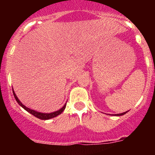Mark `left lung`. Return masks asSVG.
<instances>
[{"mask_svg": "<svg viewBox=\"0 0 155 155\" xmlns=\"http://www.w3.org/2000/svg\"><path fill=\"white\" fill-rule=\"evenodd\" d=\"M127 112H128V111H127V112H124V113H120V114H115L114 116H123V115H124V114H126V113H127Z\"/></svg>", "mask_w": 155, "mask_h": 155, "instance_id": "8db88e82", "label": "left lung"}]
</instances>
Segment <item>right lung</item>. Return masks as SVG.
<instances>
[{"label":"right lung","instance_id":"1","mask_svg":"<svg viewBox=\"0 0 155 155\" xmlns=\"http://www.w3.org/2000/svg\"><path fill=\"white\" fill-rule=\"evenodd\" d=\"M12 91H13V94H14V96H15V100L17 101L18 103L19 104V105H20V106H21V107H22L25 110H26L28 113H30V114L33 115L34 116H35V117H37V118L40 119V120H50V119H52V118H54V117H56V116H59L60 114H61V113H63V111H64L66 108V103H65L64 104V106H63L61 109H60L59 110H57V111H55V112H53V113H40V112H37V111L29 109V108L26 107L25 105H23V104L20 102V100L18 99V98L17 97V95H16V94L15 93V91H14L13 87H12Z\"/></svg>","mask_w":155,"mask_h":155}]
</instances>
